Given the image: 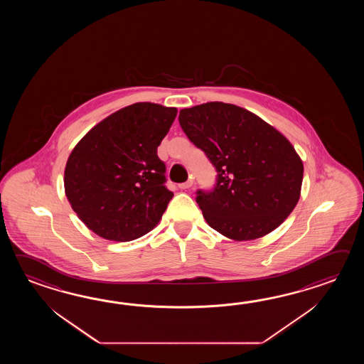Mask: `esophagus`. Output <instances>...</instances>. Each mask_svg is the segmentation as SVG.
I'll return each instance as SVG.
<instances>
[{
	"label": "esophagus",
	"instance_id": "34e87169",
	"mask_svg": "<svg viewBox=\"0 0 364 364\" xmlns=\"http://www.w3.org/2000/svg\"><path fill=\"white\" fill-rule=\"evenodd\" d=\"M193 179H188V181L185 182V183H181V185H178V187L181 190H188V188H191V187H193Z\"/></svg>",
	"mask_w": 364,
	"mask_h": 364
}]
</instances>
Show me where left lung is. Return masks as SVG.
Instances as JSON below:
<instances>
[{
  "instance_id": "left-lung-1",
  "label": "left lung",
  "mask_w": 364,
  "mask_h": 364,
  "mask_svg": "<svg viewBox=\"0 0 364 364\" xmlns=\"http://www.w3.org/2000/svg\"><path fill=\"white\" fill-rule=\"evenodd\" d=\"M190 141L216 168V185L196 191L212 229L234 240L273 232L301 196L303 163L291 143L260 117L225 102L179 112Z\"/></svg>"
}]
</instances>
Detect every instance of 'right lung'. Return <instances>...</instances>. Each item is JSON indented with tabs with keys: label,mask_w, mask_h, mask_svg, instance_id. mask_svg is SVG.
<instances>
[{
	"label": "right lung",
	"mask_w": 364,
	"mask_h": 364,
	"mask_svg": "<svg viewBox=\"0 0 364 364\" xmlns=\"http://www.w3.org/2000/svg\"><path fill=\"white\" fill-rule=\"evenodd\" d=\"M176 116V108L136 102L102 119L73 149L65 193L90 230L129 242L159 224L173 193L157 147Z\"/></svg>",
	"instance_id": "add662e5"
}]
</instances>
